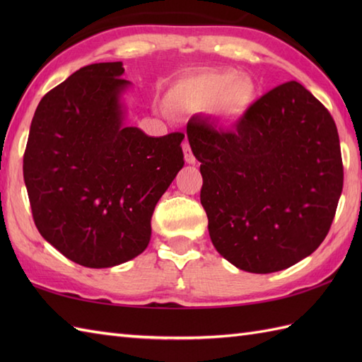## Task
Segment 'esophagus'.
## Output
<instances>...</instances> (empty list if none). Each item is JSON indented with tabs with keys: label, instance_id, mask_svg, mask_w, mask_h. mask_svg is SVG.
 I'll use <instances>...</instances> for the list:
<instances>
[{
	"label": "esophagus",
	"instance_id": "esophagus-1",
	"mask_svg": "<svg viewBox=\"0 0 362 362\" xmlns=\"http://www.w3.org/2000/svg\"><path fill=\"white\" fill-rule=\"evenodd\" d=\"M182 149H183V156H185V161H187V163L194 165V163H196V158H194V156H193V152H191V148H189L188 141H185V143L182 144Z\"/></svg>",
	"mask_w": 362,
	"mask_h": 362
}]
</instances>
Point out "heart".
<instances>
[{"label": "heart", "mask_w": 362, "mask_h": 362, "mask_svg": "<svg viewBox=\"0 0 362 362\" xmlns=\"http://www.w3.org/2000/svg\"><path fill=\"white\" fill-rule=\"evenodd\" d=\"M175 103L194 110L214 109L224 121H236L255 99V87L230 70L191 74L182 79L171 93Z\"/></svg>", "instance_id": "heart-1"}]
</instances>
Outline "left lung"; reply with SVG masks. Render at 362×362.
Segmentation results:
<instances>
[{
	"mask_svg": "<svg viewBox=\"0 0 362 362\" xmlns=\"http://www.w3.org/2000/svg\"><path fill=\"white\" fill-rule=\"evenodd\" d=\"M187 135L201 161L211 243L233 266L283 271L325 240L344 185L339 135L302 83L261 96L233 130L196 115Z\"/></svg>",
	"mask_w": 362,
	"mask_h": 362,
	"instance_id": "8db88e82",
	"label": "left lung"
}]
</instances>
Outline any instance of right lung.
Returning <instances> with one entry per match:
<instances>
[{
    "label": "right lung",
    "mask_w": 362,
    "mask_h": 362,
    "mask_svg": "<svg viewBox=\"0 0 362 362\" xmlns=\"http://www.w3.org/2000/svg\"><path fill=\"white\" fill-rule=\"evenodd\" d=\"M122 62L81 68L48 91L30 122L23 175L38 232L62 255L101 269L151 241L158 199L185 165L173 132L126 126Z\"/></svg>",
    "instance_id": "1"
}]
</instances>
